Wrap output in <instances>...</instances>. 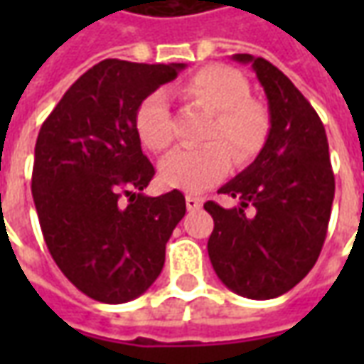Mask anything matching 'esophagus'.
<instances>
[{
	"label": "esophagus",
	"mask_w": 364,
	"mask_h": 364,
	"mask_svg": "<svg viewBox=\"0 0 364 364\" xmlns=\"http://www.w3.org/2000/svg\"><path fill=\"white\" fill-rule=\"evenodd\" d=\"M185 205H187L189 210H198V208L203 206V200L198 197H191V195H187V197H185Z\"/></svg>",
	"instance_id": "34e87169"
}]
</instances>
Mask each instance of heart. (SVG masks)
<instances>
[{
    "label": "heart",
    "mask_w": 364,
    "mask_h": 364,
    "mask_svg": "<svg viewBox=\"0 0 364 364\" xmlns=\"http://www.w3.org/2000/svg\"><path fill=\"white\" fill-rule=\"evenodd\" d=\"M191 103L214 112L200 148L169 154L159 164V181L167 189L200 193L222 181L230 169V158L247 164L265 144L269 117L250 97V85L237 70L213 64L177 87ZM134 128L140 142L151 151L167 150L173 142V120L169 101L161 90L144 97L134 112Z\"/></svg>",
    "instance_id": "obj_1"
}]
</instances>
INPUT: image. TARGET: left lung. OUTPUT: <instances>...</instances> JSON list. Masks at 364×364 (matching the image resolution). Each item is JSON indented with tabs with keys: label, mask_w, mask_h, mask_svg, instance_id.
Wrapping results in <instances>:
<instances>
[{
	"label": "left lung",
	"mask_w": 364,
	"mask_h": 364,
	"mask_svg": "<svg viewBox=\"0 0 364 364\" xmlns=\"http://www.w3.org/2000/svg\"><path fill=\"white\" fill-rule=\"evenodd\" d=\"M232 60L253 68L271 127L253 164L218 189L240 205L205 203L214 220L208 257L230 290L269 300L296 287L318 261L336 179L326 128L294 83L265 58L234 54Z\"/></svg>",
	"instance_id": "1"
}]
</instances>
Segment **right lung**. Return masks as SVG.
I'll return each instance as SVG.
<instances>
[{"label": "right lung", "instance_id": "add662e5", "mask_svg": "<svg viewBox=\"0 0 364 364\" xmlns=\"http://www.w3.org/2000/svg\"><path fill=\"white\" fill-rule=\"evenodd\" d=\"M181 70L103 60L64 93L36 138L31 189L46 247L75 289L105 304L150 289L187 210L181 191L142 193L156 171L134 128L140 101Z\"/></svg>", "mask_w": 364, "mask_h": 364}]
</instances>
